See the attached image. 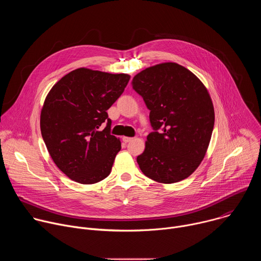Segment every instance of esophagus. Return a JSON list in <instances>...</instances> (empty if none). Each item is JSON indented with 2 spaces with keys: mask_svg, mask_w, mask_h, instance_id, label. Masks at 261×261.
Instances as JSON below:
<instances>
[{
  "mask_svg": "<svg viewBox=\"0 0 261 261\" xmlns=\"http://www.w3.org/2000/svg\"><path fill=\"white\" fill-rule=\"evenodd\" d=\"M132 139H133L132 137H126V136H125V137H123V141H124L125 143H128V142H130Z\"/></svg>",
  "mask_w": 261,
  "mask_h": 261,
  "instance_id": "esophagus-1",
  "label": "esophagus"
}]
</instances>
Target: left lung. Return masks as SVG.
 I'll return each mask as SVG.
<instances>
[{
	"label": "left lung",
	"instance_id": "8db88e82",
	"mask_svg": "<svg viewBox=\"0 0 261 261\" xmlns=\"http://www.w3.org/2000/svg\"><path fill=\"white\" fill-rule=\"evenodd\" d=\"M132 86L150 109L154 129L137 157L140 170L162 184L187 178L203 160L214 129L206 88L190 70L171 62L142 70Z\"/></svg>",
	"mask_w": 261,
	"mask_h": 261
}]
</instances>
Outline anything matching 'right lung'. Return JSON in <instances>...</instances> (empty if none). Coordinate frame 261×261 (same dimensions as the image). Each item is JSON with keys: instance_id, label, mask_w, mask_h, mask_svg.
Instances as JSON below:
<instances>
[{"instance_id": "1", "label": "right lung", "mask_w": 261, "mask_h": 261, "mask_svg": "<svg viewBox=\"0 0 261 261\" xmlns=\"http://www.w3.org/2000/svg\"><path fill=\"white\" fill-rule=\"evenodd\" d=\"M130 75L79 68L47 94L40 129L47 151L61 171L80 184L98 182L110 173L120 138L110 134L106 110L123 94ZM104 123L107 127L100 130Z\"/></svg>"}]
</instances>
